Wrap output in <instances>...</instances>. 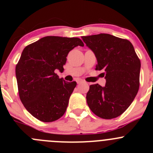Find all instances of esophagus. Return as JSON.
Returning <instances> with one entry per match:
<instances>
[{
	"label": "esophagus",
	"instance_id": "34e87169",
	"mask_svg": "<svg viewBox=\"0 0 153 153\" xmlns=\"http://www.w3.org/2000/svg\"><path fill=\"white\" fill-rule=\"evenodd\" d=\"M77 83L78 84H81V83H84V81L81 79H78L77 80Z\"/></svg>",
	"mask_w": 153,
	"mask_h": 153
}]
</instances>
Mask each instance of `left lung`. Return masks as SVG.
<instances>
[{
  "instance_id": "8db88e82",
  "label": "left lung",
  "mask_w": 153,
  "mask_h": 153,
  "mask_svg": "<svg viewBox=\"0 0 153 153\" xmlns=\"http://www.w3.org/2000/svg\"><path fill=\"white\" fill-rule=\"evenodd\" d=\"M82 38L95 53V69L104 71L106 79L105 86L98 84L89 86L88 106L100 118H116L130 106L138 93L141 61L128 40L104 33Z\"/></svg>"
}]
</instances>
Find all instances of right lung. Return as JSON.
<instances>
[{"label":"right lung","instance_id":"1","mask_svg":"<svg viewBox=\"0 0 153 153\" xmlns=\"http://www.w3.org/2000/svg\"><path fill=\"white\" fill-rule=\"evenodd\" d=\"M84 47L78 38L47 36L27 46L15 67L20 99L29 113L43 122L65 113L77 84L67 82L55 72L64 71L69 51Z\"/></svg>","mask_w":153,"mask_h":153}]
</instances>
